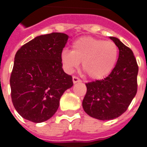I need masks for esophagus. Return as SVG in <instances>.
I'll return each mask as SVG.
<instances>
[{"mask_svg": "<svg viewBox=\"0 0 147 147\" xmlns=\"http://www.w3.org/2000/svg\"><path fill=\"white\" fill-rule=\"evenodd\" d=\"M72 81H73V83H80V82H81V80L79 79L78 77L73 76L72 77Z\"/></svg>", "mask_w": 147, "mask_h": 147, "instance_id": "1", "label": "esophagus"}]
</instances>
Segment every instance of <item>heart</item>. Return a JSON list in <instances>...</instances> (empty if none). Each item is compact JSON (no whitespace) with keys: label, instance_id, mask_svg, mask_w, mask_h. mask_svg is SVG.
I'll return each instance as SVG.
<instances>
[{"label":"heart","instance_id":"b5f03b06","mask_svg":"<svg viewBox=\"0 0 147 147\" xmlns=\"http://www.w3.org/2000/svg\"><path fill=\"white\" fill-rule=\"evenodd\" d=\"M72 49L61 53V61L68 72L80 66L92 80H102L110 74L117 64L118 47L110 41L82 37L72 43Z\"/></svg>","mask_w":147,"mask_h":147}]
</instances>
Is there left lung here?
I'll return each mask as SVG.
<instances>
[{
  "mask_svg": "<svg viewBox=\"0 0 147 147\" xmlns=\"http://www.w3.org/2000/svg\"><path fill=\"white\" fill-rule=\"evenodd\" d=\"M119 49L117 64L104 80L86 83L83 108L90 117L113 120L127 109L137 92L139 67L131 49L115 37H109Z\"/></svg>",
  "mask_w": 147,
  "mask_h": 147,
  "instance_id": "8db88e82",
  "label": "left lung"
}]
</instances>
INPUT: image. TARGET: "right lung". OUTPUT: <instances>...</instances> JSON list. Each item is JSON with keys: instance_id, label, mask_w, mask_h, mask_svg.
Masks as SVG:
<instances>
[{"instance_id": "1", "label": "right lung", "mask_w": 147, "mask_h": 147, "mask_svg": "<svg viewBox=\"0 0 147 147\" xmlns=\"http://www.w3.org/2000/svg\"><path fill=\"white\" fill-rule=\"evenodd\" d=\"M67 39L64 33L40 35L15 56L10 77L11 101L24 119L42 123L51 118L62 94L73 86L72 77L62 68L61 53Z\"/></svg>"}]
</instances>
